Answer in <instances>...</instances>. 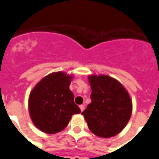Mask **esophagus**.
I'll return each mask as SVG.
<instances>
[{
	"instance_id": "34e87169",
	"label": "esophagus",
	"mask_w": 159,
	"mask_h": 159,
	"mask_svg": "<svg viewBox=\"0 0 159 159\" xmlns=\"http://www.w3.org/2000/svg\"><path fill=\"white\" fill-rule=\"evenodd\" d=\"M80 108L81 111H84V105H80Z\"/></svg>"
}]
</instances>
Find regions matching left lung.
I'll use <instances>...</instances> for the list:
<instances>
[{"label": "left lung", "mask_w": 159, "mask_h": 159, "mask_svg": "<svg viewBox=\"0 0 159 159\" xmlns=\"http://www.w3.org/2000/svg\"><path fill=\"white\" fill-rule=\"evenodd\" d=\"M91 99L82 112L90 130L95 135L110 138L118 134L128 123L132 102L119 81L107 75L89 77Z\"/></svg>", "instance_id": "1"}]
</instances>
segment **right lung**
<instances>
[{
  "mask_svg": "<svg viewBox=\"0 0 159 159\" xmlns=\"http://www.w3.org/2000/svg\"><path fill=\"white\" fill-rule=\"evenodd\" d=\"M71 75L55 72L40 80L29 96L31 119L37 128L48 134L61 131L74 114L80 113L70 91Z\"/></svg>",
  "mask_w": 159,
  "mask_h": 159,
  "instance_id": "obj_1",
  "label": "right lung"
}]
</instances>
